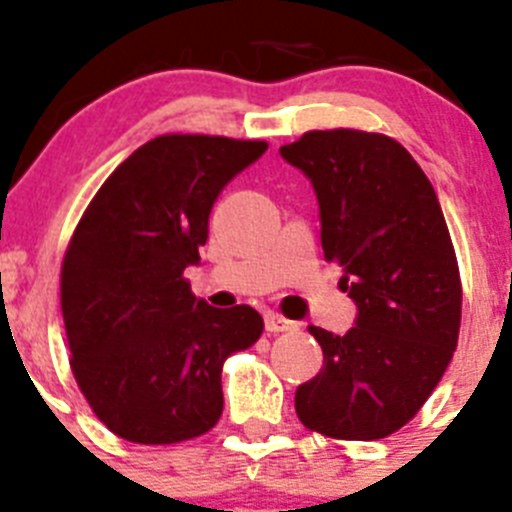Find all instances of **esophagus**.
Instances as JSON below:
<instances>
[{"instance_id": "obj_1", "label": "esophagus", "mask_w": 512, "mask_h": 512, "mask_svg": "<svg viewBox=\"0 0 512 512\" xmlns=\"http://www.w3.org/2000/svg\"><path fill=\"white\" fill-rule=\"evenodd\" d=\"M265 330L267 332H292V330H297V322L287 320V317L277 315V312H267Z\"/></svg>"}]
</instances>
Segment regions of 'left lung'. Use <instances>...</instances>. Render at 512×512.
Masks as SVG:
<instances>
[{"label":"left lung","instance_id":"left-lung-1","mask_svg":"<svg viewBox=\"0 0 512 512\" xmlns=\"http://www.w3.org/2000/svg\"><path fill=\"white\" fill-rule=\"evenodd\" d=\"M280 155L312 182L325 260L342 267L357 305L345 335L310 325L322 370L297 388V418L327 438H388L458 347L463 287L438 195L413 155L377 132H305Z\"/></svg>","mask_w":512,"mask_h":512}]
</instances>
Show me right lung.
Wrapping results in <instances>:
<instances>
[{"mask_svg": "<svg viewBox=\"0 0 512 512\" xmlns=\"http://www.w3.org/2000/svg\"><path fill=\"white\" fill-rule=\"evenodd\" d=\"M267 142L162 135L132 152L84 210L62 262L74 380L119 438L172 445L215 428L222 362L262 335L260 312L192 295L220 192Z\"/></svg>", "mask_w": 512, "mask_h": 512, "instance_id": "add662e5", "label": "right lung"}]
</instances>
